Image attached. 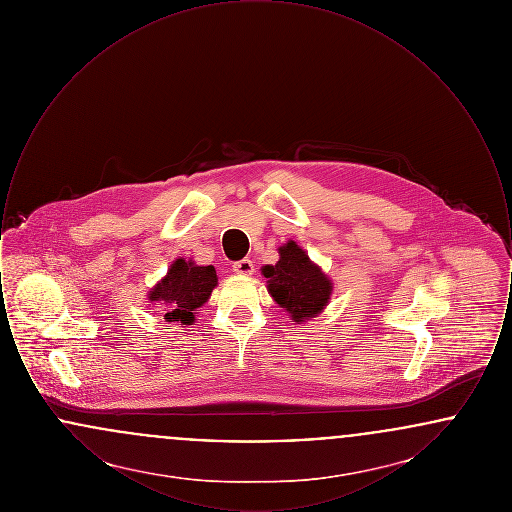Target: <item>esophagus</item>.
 Masks as SVG:
<instances>
[{"label":"esophagus","mask_w":512,"mask_h":512,"mask_svg":"<svg viewBox=\"0 0 512 512\" xmlns=\"http://www.w3.org/2000/svg\"><path fill=\"white\" fill-rule=\"evenodd\" d=\"M232 270H234L236 274H240V276H251L255 267H253V263H251L249 259H242V261H238V263L232 265Z\"/></svg>","instance_id":"obj_1"}]
</instances>
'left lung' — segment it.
<instances>
[{
  "label": "left lung",
  "mask_w": 512,
  "mask_h": 512,
  "mask_svg": "<svg viewBox=\"0 0 512 512\" xmlns=\"http://www.w3.org/2000/svg\"><path fill=\"white\" fill-rule=\"evenodd\" d=\"M278 255L276 265L261 268L268 293L295 324H305L326 309L334 284L297 242L280 245Z\"/></svg>",
  "instance_id": "8db88e82"
}]
</instances>
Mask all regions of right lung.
I'll return each mask as SVG.
<instances>
[{
  "label": "right lung",
  "instance_id": "obj_1",
  "mask_svg": "<svg viewBox=\"0 0 512 512\" xmlns=\"http://www.w3.org/2000/svg\"><path fill=\"white\" fill-rule=\"evenodd\" d=\"M217 284L219 278L213 265L201 267L192 259L180 257L147 292V301L165 311V322L190 326L197 320V309L209 301Z\"/></svg>",
  "mask_w": 512,
  "mask_h": 512
}]
</instances>
